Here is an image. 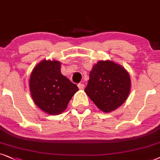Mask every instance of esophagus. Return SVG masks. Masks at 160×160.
<instances>
[{
  "label": "esophagus",
  "mask_w": 160,
  "mask_h": 160,
  "mask_svg": "<svg viewBox=\"0 0 160 160\" xmlns=\"http://www.w3.org/2000/svg\"><path fill=\"white\" fill-rule=\"evenodd\" d=\"M78 86L79 89H80V90H82V89H83L84 87H85L84 84H82V83H79V84L78 85Z\"/></svg>",
  "instance_id": "obj_1"
}]
</instances>
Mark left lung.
I'll return each instance as SVG.
<instances>
[{"instance_id": "8db88e82", "label": "left lung", "mask_w": 160, "mask_h": 160, "mask_svg": "<svg viewBox=\"0 0 160 160\" xmlns=\"http://www.w3.org/2000/svg\"><path fill=\"white\" fill-rule=\"evenodd\" d=\"M130 88V77L122 66L111 61H100L89 74L85 92L99 109L109 112L126 101Z\"/></svg>"}]
</instances>
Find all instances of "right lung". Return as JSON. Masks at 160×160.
Returning a JSON list of instances; mask_svg holds the SVG:
<instances>
[{
  "mask_svg": "<svg viewBox=\"0 0 160 160\" xmlns=\"http://www.w3.org/2000/svg\"><path fill=\"white\" fill-rule=\"evenodd\" d=\"M61 63L44 60L34 67L30 77L32 99L42 110L58 115L67 109L68 103L79 89L61 72Z\"/></svg>",
  "mask_w": 160,
  "mask_h": 160,
  "instance_id": "add662e5",
  "label": "right lung"
}]
</instances>
